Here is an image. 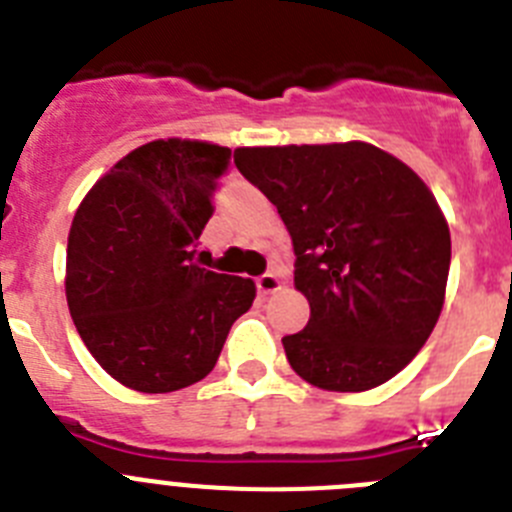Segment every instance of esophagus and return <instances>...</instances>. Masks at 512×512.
I'll return each mask as SVG.
<instances>
[{
  "label": "esophagus",
  "instance_id": "obj_1",
  "mask_svg": "<svg viewBox=\"0 0 512 512\" xmlns=\"http://www.w3.org/2000/svg\"><path fill=\"white\" fill-rule=\"evenodd\" d=\"M282 287V282H279L277 274H261V277H256V289H259V295H271V292H277V289Z\"/></svg>",
  "mask_w": 512,
  "mask_h": 512
}]
</instances>
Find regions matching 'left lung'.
<instances>
[{
  "label": "left lung",
  "mask_w": 512,
  "mask_h": 512,
  "mask_svg": "<svg viewBox=\"0 0 512 512\" xmlns=\"http://www.w3.org/2000/svg\"><path fill=\"white\" fill-rule=\"evenodd\" d=\"M277 205L310 320L284 336L289 366L330 392L395 377L433 333L451 264L449 225L413 169L369 143L235 148Z\"/></svg>",
  "instance_id": "8db88e82"
}]
</instances>
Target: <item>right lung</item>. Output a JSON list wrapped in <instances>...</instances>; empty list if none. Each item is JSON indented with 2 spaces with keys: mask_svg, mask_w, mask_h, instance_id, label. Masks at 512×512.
Listing matches in <instances>:
<instances>
[{
  "mask_svg": "<svg viewBox=\"0 0 512 512\" xmlns=\"http://www.w3.org/2000/svg\"><path fill=\"white\" fill-rule=\"evenodd\" d=\"M230 148L153 140L120 158L76 210L66 300L104 372L138 392H174L212 372L251 307V279L194 264Z\"/></svg>",
  "mask_w": 512,
  "mask_h": 512,
  "instance_id": "right-lung-1",
  "label": "right lung"
}]
</instances>
